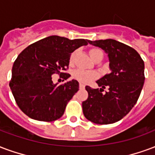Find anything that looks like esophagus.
Wrapping results in <instances>:
<instances>
[{
	"label": "esophagus",
	"mask_w": 155,
	"mask_h": 155,
	"mask_svg": "<svg viewBox=\"0 0 155 155\" xmlns=\"http://www.w3.org/2000/svg\"><path fill=\"white\" fill-rule=\"evenodd\" d=\"M79 87H80V89H84V87H85V86L83 84H80V85H79Z\"/></svg>",
	"instance_id": "esophagus-1"
}]
</instances>
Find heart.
<instances>
[{
  "mask_svg": "<svg viewBox=\"0 0 155 155\" xmlns=\"http://www.w3.org/2000/svg\"><path fill=\"white\" fill-rule=\"evenodd\" d=\"M76 51H74L72 52L70 58H69V63L71 66L74 64V57L76 55ZM89 55L92 58L93 60L95 61L96 59H98V57H104V53L102 50L97 48H93L89 49ZM73 77L78 81L79 82H81L82 84H88L90 81H94L95 79H97L98 77V74L97 72L95 71H83V70H76L73 73Z\"/></svg>",
  "mask_w": 155,
  "mask_h": 155,
  "instance_id": "b5f03b06",
  "label": "heart"
}]
</instances>
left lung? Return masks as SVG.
I'll return each instance as SVG.
<instances>
[{
  "mask_svg": "<svg viewBox=\"0 0 155 155\" xmlns=\"http://www.w3.org/2000/svg\"><path fill=\"white\" fill-rule=\"evenodd\" d=\"M89 42L107 53L112 71L97 81L100 89L85 87L89 96L82 103L83 113L96 124L114 123L123 118L138 100L145 82L144 61L135 49L114 39ZM106 87L109 91L103 94Z\"/></svg>",
  "mask_w": 155,
  "mask_h": 155,
  "instance_id": "8db88e82",
  "label": "left lung"
}]
</instances>
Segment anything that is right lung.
<instances>
[{
	"label": "right lung",
	"mask_w": 155,
	"mask_h": 155,
	"mask_svg": "<svg viewBox=\"0 0 155 155\" xmlns=\"http://www.w3.org/2000/svg\"><path fill=\"white\" fill-rule=\"evenodd\" d=\"M87 39H68L49 36L32 43L19 54L12 67L10 87L17 105L30 118L53 121L63 115L66 104L79 90L75 80L54 84L52 74L66 73L71 52L83 45Z\"/></svg>",
	"instance_id": "1"
}]
</instances>
